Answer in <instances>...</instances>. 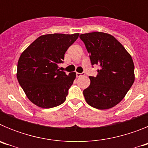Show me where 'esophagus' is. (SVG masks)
<instances>
[{
	"mask_svg": "<svg viewBox=\"0 0 148 148\" xmlns=\"http://www.w3.org/2000/svg\"><path fill=\"white\" fill-rule=\"evenodd\" d=\"M84 75V73H76V76L77 77H81L82 75Z\"/></svg>",
	"mask_w": 148,
	"mask_h": 148,
	"instance_id": "obj_1",
	"label": "esophagus"
}]
</instances>
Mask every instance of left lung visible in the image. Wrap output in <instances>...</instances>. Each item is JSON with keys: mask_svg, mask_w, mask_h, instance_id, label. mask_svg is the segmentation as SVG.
Instances as JSON below:
<instances>
[{"mask_svg": "<svg viewBox=\"0 0 148 148\" xmlns=\"http://www.w3.org/2000/svg\"><path fill=\"white\" fill-rule=\"evenodd\" d=\"M92 65L99 70L90 76V84L83 91L89 105L99 110L113 108L122 100L135 80L132 57L113 35L101 32L80 35Z\"/></svg>", "mask_w": 148, "mask_h": 148, "instance_id": "obj_1", "label": "left lung"}]
</instances>
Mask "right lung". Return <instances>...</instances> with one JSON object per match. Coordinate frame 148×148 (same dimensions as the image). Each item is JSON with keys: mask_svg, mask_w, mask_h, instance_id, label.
<instances>
[{"mask_svg": "<svg viewBox=\"0 0 148 148\" xmlns=\"http://www.w3.org/2000/svg\"><path fill=\"white\" fill-rule=\"evenodd\" d=\"M79 33L47 34L35 40L21 55L17 78L27 97L42 108H52L64 103L69 88L76 77L60 71L67 49Z\"/></svg>", "mask_w": 148, "mask_h": 148, "instance_id": "add662e5", "label": "right lung"}]
</instances>
